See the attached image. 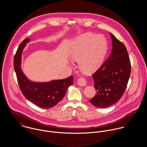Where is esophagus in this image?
I'll use <instances>...</instances> for the list:
<instances>
[{
  "label": "esophagus",
  "instance_id": "obj_1",
  "mask_svg": "<svg viewBox=\"0 0 147 147\" xmlns=\"http://www.w3.org/2000/svg\"><path fill=\"white\" fill-rule=\"evenodd\" d=\"M78 84L79 85L81 86H84L86 85V82L85 80V79L84 78H80L79 80H78Z\"/></svg>",
  "mask_w": 147,
  "mask_h": 147
}]
</instances>
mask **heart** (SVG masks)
I'll return each mask as SVG.
<instances>
[{
    "instance_id": "obj_1",
    "label": "heart",
    "mask_w": 147,
    "mask_h": 147,
    "mask_svg": "<svg viewBox=\"0 0 147 147\" xmlns=\"http://www.w3.org/2000/svg\"><path fill=\"white\" fill-rule=\"evenodd\" d=\"M106 50L107 41L102 35L85 33L70 42L67 53L72 61L78 62L83 72L90 74L100 68Z\"/></svg>"
}]
</instances>
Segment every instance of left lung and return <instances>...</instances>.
<instances>
[{"label": "left lung", "mask_w": 147, "mask_h": 147, "mask_svg": "<svg viewBox=\"0 0 147 147\" xmlns=\"http://www.w3.org/2000/svg\"><path fill=\"white\" fill-rule=\"evenodd\" d=\"M112 50L108 59L92 75L96 96L89 102L96 107L106 108L114 104L126 90L131 63L126 46L111 33Z\"/></svg>", "instance_id": "1"}]
</instances>
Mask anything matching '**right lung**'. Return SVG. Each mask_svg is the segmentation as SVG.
I'll use <instances>...</instances> for the list:
<instances>
[{"mask_svg": "<svg viewBox=\"0 0 147 147\" xmlns=\"http://www.w3.org/2000/svg\"><path fill=\"white\" fill-rule=\"evenodd\" d=\"M25 39L19 46L14 57V69L21 92L25 97L37 106L47 109L57 105L64 97L68 88L73 84L72 76L61 80H53L47 82H37L29 80L21 68L22 53L30 42Z\"/></svg>", "mask_w": 147, "mask_h": 147, "instance_id": "obj_1", "label": "right lung"}]
</instances>
